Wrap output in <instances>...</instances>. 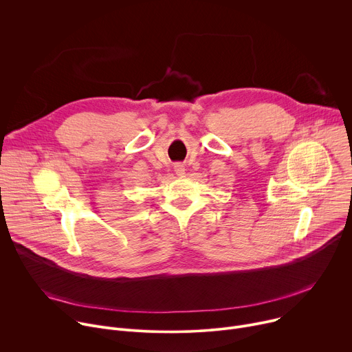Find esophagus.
Here are the masks:
<instances>
[{
    "mask_svg": "<svg viewBox=\"0 0 352 352\" xmlns=\"http://www.w3.org/2000/svg\"><path fill=\"white\" fill-rule=\"evenodd\" d=\"M174 171H175V174L179 175V177H184V174H185V168H184V166H181V164H177V166L174 167Z\"/></svg>",
    "mask_w": 352,
    "mask_h": 352,
    "instance_id": "34e87169",
    "label": "esophagus"
}]
</instances>
